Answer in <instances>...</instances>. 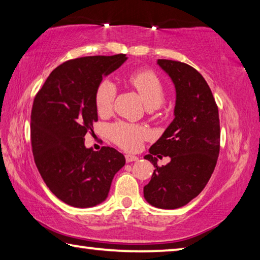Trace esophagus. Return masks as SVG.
Returning <instances> with one entry per match:
<instances>
[{"mask_svg": "<svg viewBox=\"0 0 260 260\" xmlns=\"http://www.w3.org/2000/svg\"><path fill=\"white\" fill-rule=\"evenodd\" d=\"M125 159H126V162H133V161H138L139 160L138 157H135V155H132V154H126Z\"/></svg>", "mask_w": 260, "mask_h": 260, "instance_id": "1", "label": "esophagus"}]
</instances>
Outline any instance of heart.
I'll use <instances>...</instances> for the list:
<instances>
[{"label": "heart", "mask_w": 260, "mask_h": 260, "mask_svg": "<svg viewBox=\"0 0 260 260\" xmlns=\"http://www.w3.org/2000/svg\"><path fill=\"white\" fill-rule=\"evenodd\" d=\"M129 83L139 92L145 106L154 108L161 105L165 99L164 85L160 78L151 70H139L129 76ZM116 96V87L112 82L105 79L96 88L95 106L99 114H108L112 109ZM110 139L127 151H134L140 148L142 141L146 138V131L142 126L128 122H115L109 127Z\"/></svg>", "instance_id": "heart-1"}]
</instances>
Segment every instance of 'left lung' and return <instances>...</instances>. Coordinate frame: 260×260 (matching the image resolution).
Here are the masks:
<instances>
[{
	"mask_svg": "<svg viewBox=\"0 0 260 260\" xmlns=\"http://www.w3.org/2000/svg\"><path fill=\"white\" fill-rule=\"evenodd\" d=\"M158 64L175 85V118L144 157L155 169L143 192L150 205L176 209L199 196L214 172L220 142L218 107L198 70L174 60L159 59ZM155 155L171 161L159 168Z\"/></svg>",
	"mask_w": 260,
	"mask_h": 260,
	"instance_id": "1",
	"label": "left lung"
}]
</instances>
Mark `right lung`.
<instances>
[{"label": "right lung", "instance_id": "add662e5", "mask_svg": "<svg viewBox=\"0 0 260 260\" xmlns=\"http://www.w3.org/2000/svg\"><path fill=\"white\" fill-rule=\"evenodd\" d=\"M126 60V54H116L66 61L34 99L30 140L36 167L50 191L69 206L87 208L105 201L112 178L125 165L116 149L93 151L84 141L98 121L99 84Z\"/></svg>", "mask_w": 260, "mask_h": 260}]
</instances>
